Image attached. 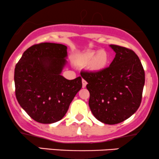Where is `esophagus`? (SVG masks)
I'll return each mask as SVG.
<instances>
[{
	"instance_id": "esophagus-1",
	"label": "esophagus",
	"mask_w": 159,
	"mask_h": 159,
	"mask_svg": "<svg viewBox=\"0 0 159 159\" xmlns=\"http://www.w3.org/2000/svg\"><path fill=\"white\" fill-rule=\"evenodd\" d=\"M87 81H85L84 79H82V87H85L86 85H87Z\"/></svg>"
}]
</instances>
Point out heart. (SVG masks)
Instances as JSON below:
<instances>
[{"label": "heart", "instance_id": "obj_1", "mask_svg": "<svg viewBox=\"0 0 159 159\" xmlns=\"http://www.w3.org/2000/svg\"><path fill=\"white\" fill-rule=\"evenodd\" d=\"M110 57L107 52L100 50L98 52L90 51L78 56L77 63L82 66L90 65L91 70L94 72H101L107 68Z\"/></svg>", "mask_w": 159, "mask_h": 159}]
</instances>
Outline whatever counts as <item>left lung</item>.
I'll return each mask as SVG.
<instances>
[{
    "mask_svg": "<svg viewBox=\"0 0 159 159\" xmlns=\"http://www.w3.org/2000/svg\"><path fill=\"white\" fill-rule=\"evenodd\" d=\"M116 53L108 67L101 72H81L90 92L89 106L102 123L117 124L130 117L140 107L145 72L139 57L131 49L110 45Z\"/></svg>",
    "mask_w": 159,
    "mask_h": 159,
    "instance_id": "obj_1",
    "label": "left lung"
}]
</instances>
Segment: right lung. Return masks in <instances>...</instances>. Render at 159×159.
Instances as JSON below:
<instances>
[{
    "label": "right lung",
    "mask_w": 159,
    "mask_h": 159,
    "mask_svg": "<svg viewBox=\"0 0 159 159\" xmlns=\"http://www.w3.org/2000/svg\"><path fill=\"white\" fill-rule=\"evenodd\" d=\"M66 57V45L43 43L27 48L16 63V98L38 123L49 124L61 120L81 90V77L67 80L61 75Z\"/></svg>",
    "instance_id": "obj_1"
}]
</instances>
